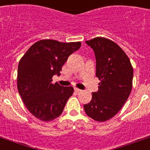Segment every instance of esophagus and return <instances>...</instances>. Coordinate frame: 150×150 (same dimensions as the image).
Here are the masks:
<instances>
[{"label": "esophagus", "mask_w": 150, "mask_h": 150, "mask_svg": "<svg viewBox=\"0 0 150 150\" xmlns=\"http://www.w3.org/2000/svg\"><path fill=\"white\" fill-rule=\"evenodd\" d=\"M75 91L77 93V94H79V93H81L82 92V91L79 89H78V88H75Z\"/></svg>", "instance_id": "obj_1"}]
</instances>
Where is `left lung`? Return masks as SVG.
Returning <instances> with one entry per match:
<instances>
[{"instance_id":"obj_1","label":"left lung","mask_w":150,"mask_h":150,"mask_svg":"<svg viewBox=\"0 0 150 150\" xmlns=\"http://www.w3.org/2000/svg\"><path fill=\"white\" fill-rule=\"evenodd\" d=\"M96 58V77L100 80L98 91L84 105L86 114L98 122L115 116L127 100L132 90L134 71L129 59L116 43L104 37L86 41Z\"/></svg>"}]
</instances>
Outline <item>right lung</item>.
Returning a JSON list of instances; mask_svg holds the SVG:
<instances>
[{
    "label": "right lung",
    "instance_id": "add662e5",
    "mask_svg": "<svg viewBox=\"0 0 150 150\" xmlns=\"http://www.w3.org/2000/svg\"><path fill=\"white\" fill-rule=\"evenodd\" d=\"M80 47V42L41 40L33 44L21 59L17 89L27 109L36 118L49 122L62 114L74 88L52 83V77L60 74L69 55Z\"/></svg>",
    "mask_w": 150,
    "mask_h": 150
}]
</instances>
